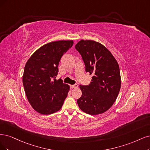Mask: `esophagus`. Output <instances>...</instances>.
Returning <instances> with one entry per match:
<instances>
[{
	"label": "esophagus",
	"mask_w": 150,
	"mask_h": 150,
	"mask_svg": "<svg viewBox=\"0 0 150 150\" xmlns=\"http://www.w3.org/2000/svg\"><path fill=\"white\" fill-rule=\"evenodd\" d=\"M70 87L71 88H76L78 87V85L75 84V85H70Z\"/></svg>",
	"instance_id": "34e87169"
}]
</instances>
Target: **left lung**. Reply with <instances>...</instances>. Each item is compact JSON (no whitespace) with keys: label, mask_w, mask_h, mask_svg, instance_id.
<instances>
[{"label":"left lung","mask_w":150,"mask_h":150,"mask_svg":"<svg viewBox=\"0 0 150 150\" xmlns=\"http://www.w3.org/2000/svg\"><path fill=\"white\" fill-rule=\"evenodd\" d=\"M75 47L81 55L86 72L93 75L91 83L80 85L82 95L77 103L88 114H102L112 106L120 89L118 63L109 50L98 42L81 40Z\"/></svg>","instance_id":"1"}]
</instances>
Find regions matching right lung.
Masks as SVG:
<instances>
[{"label":"right lung","instance_id":"1","mask_svg":"<svg viewBox=\"0 0 150 150\" xmlns=\"http://www.w3.org/2000/svg\"><path fill=\"white\" fill-rule=\"evenodd\" d=\"M73 41L47 43L33 54L25 65L23 84L33 108L42 114H51L62 108L69 86L60 78L55 80L62 55L73 46Z\"/></svg>","mask_w":150,"mask_h":150}]
</instances>
